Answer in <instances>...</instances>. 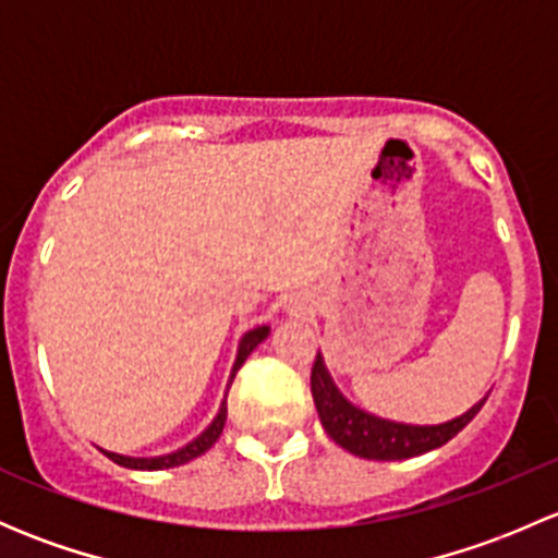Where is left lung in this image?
I'll use <instances>...</instances> for the list:
<instances>
[{
    "label": "left lung",
    "instance_id": "8db88e82",
    "mask_svg": "<svg viewBox=\"0 0 558 558\" xmlns=\"http://www.w3.org/2000/svg\"><path fill=\"white\" fill-rule=\"evenodd\" d=\"M311 391L318 418L324 424L326 435L337 442L340 448L351 451L353 456L375 461H399V459H413L426 451L446 446L453 440L466 424L477 415L483 408L486 397L477 404H472L466 413L459 418L446 421V424L435 426H415V424H399V421L378 418V415L367 413V410L356 408L348 402L340 393V388L331 380L329 369H326L324 356H315L313 373H311Z\"/></svg>",
    "mask_w": 558,
    "mask_h": 558
}]
</instances>
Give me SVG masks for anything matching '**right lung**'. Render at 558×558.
I'll list each match as a JSON object with an SVG mask.
<instances>
[{"instance_id":"1","label":"right lung","mask_w":558,"mask_h":558,"mask_svg":"<svg viewBox=\"0 0 558 558\" xmlns=\"http://www.w3.org/2000/svg\"><path fill=\"white\" fill-rule=\"evenodd\" d=\"M267 335H269V326H256V329L245 331L243 340H240V345H238V359H234L229 386H232L234 375H238V369L243 367L245 359L253 353V348H256L262 340H267ZM223 424H227V399L221 402V410H218V415L213 418V424L207 426V429L202 432L196 440H191L189 446L178 448V451L165 453V456H150V459H134V456H121V453H110V451H102V453L107 456V459L116 461V464L126 466V470H150V472H154V470H170V466H180V464H185V461H191V459H196V456L210 451L213 442L221 437Z\"/></svg>"}]
</instances>
